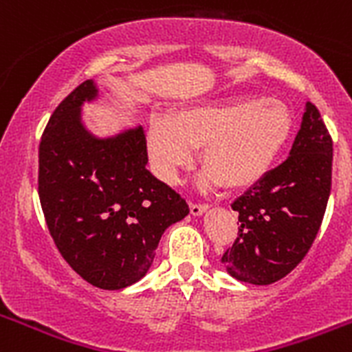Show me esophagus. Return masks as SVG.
Instances as JSON below:
<instances>
[{
    "instance_id": "obj_1",
    "label": "esophagus",
    "mask_w": 352,
    "mask_h": 352,
    "mask_svg": "<svg viewBox=\"0 0 352 352\" xmlns=\"http://www.w3.org/2000/svg\"><path fill=\"white\" fill-rule=\"evenodd\" d=\"M206 211H208V204L190 203V213L194 214V217H201V214L206 213Z\"/></svg>"
}]
</instances>
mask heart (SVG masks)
Returning <instances> with one entry per match:
<instances>
[{"instance_id":"1","label":"heart","mask_w":352,"mask_h":352,"mask_svg":"<svg viewBox=\"0 0 352 352\" xmlns=\"http://www.w3.org/2000/svg\"><path fill=\"white\" fill-rule=\"evenodd\" d=\"M294 118L276 98L238 96L217 104L192 105L151 121L148 153L162 182H178L203 148L206 185L243 190L257 185L275 166L291 139Z\"/></svg>"}]
</instances>
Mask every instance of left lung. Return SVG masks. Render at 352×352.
<instances>
[{"mask_svg":"<svg viewBox=\"0 0 352 352\" xmlns=\"http://www.w3.org/2000/svg\"><path fill=\"white\" fill-rule=\"evenodd\" d=\"M333 142L317 107L305 105L287 160L231 204L238 238L222 256L236 280L270 285L296 268L312 247L331 190Z\"/></svg>","mask_w":352,"mask_h":352,"instance_id":"8db88e82","label":"left lung"}]
</instances>
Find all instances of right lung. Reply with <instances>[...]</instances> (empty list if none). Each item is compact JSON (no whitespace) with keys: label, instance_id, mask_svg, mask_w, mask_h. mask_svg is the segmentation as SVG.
Returning a JSON list of instances; mask_svg holds the SVG:
<instances>
[{"label":"right lung","instance_id":"add662e5","mask_svg":"<svg viewBox=\"0 0 352 352\" xmlns=\"http://www.w3.org/2000/svg\"><path fill=\"white\" fill-rule=\"evenodd\" d=\"M98 88L79 84L52 113L38 148V195L56 247L84 280L118 291L149 272L162 234L188 214L179 194L146 169L141 126L96 138L82 104Z\"/></svg>","mask_w":352,"mask_h":352}]
</instances>
